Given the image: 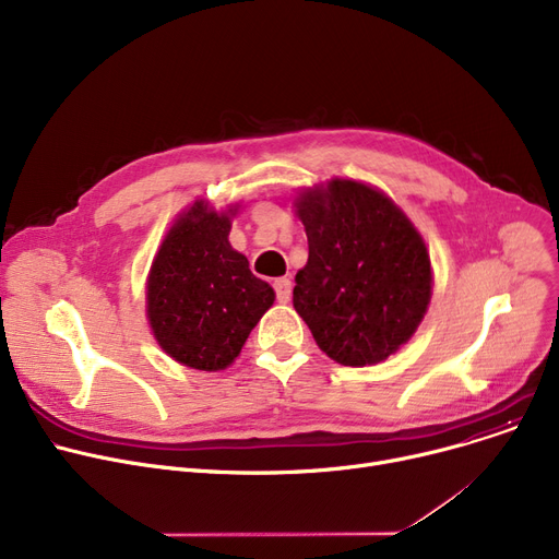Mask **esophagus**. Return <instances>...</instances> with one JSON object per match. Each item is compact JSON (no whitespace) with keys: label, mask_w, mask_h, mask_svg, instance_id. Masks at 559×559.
Returning a JSON list of instances; mask_svg holds the SVG:
<instances>
[{"label":"esophagus","mask_w":559,"mask_h":559,"mask_svg":"<svg viewBox=\"0 0 559 559\" xmlns=\"http://www.w3.org/2000/svg\"><path fill=\"white\" fill-rule=\"evenodd\" d=\"M274 289H276V299L281 304H287L289 297H292V281L289 278H276Z\"/></svg>","instance_id":"1"}]
</instances>
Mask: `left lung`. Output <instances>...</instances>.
I'll use <instances>...</instances> for the list:
<instances>
[{
	"label": "left lung",
	"mask_w": 559,
	"mask_h": 559,
	"mask_svg": "<svg viewBox=\"0 0 559 559\" xmlns=\"http://www.w3.org/2000/svg\"><path fill=\"white\" fill-rule=\"evenodd\" d=\"M295 209L308 262L292 304L317 346L346 367L388 360L415 335L432 295L419 230L388 194L348 179L306 190Z\"/></svg>",
	"instance_id": "1"
}]
</instances>
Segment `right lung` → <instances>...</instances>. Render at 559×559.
<instances>
[{
    "label": "right lung",
    "mask_w": 559,
    "mask_h": 559,
    "mask_svg": "<svg viewBox=\"0 0 559 559\" xmlns=\"http://www.w3.org/2000/svg\"><path fill=\"white\" fill-rule=\"evenodd\" d=\"M235 213L194 201L167 230L146 278V319L156 342L199 371H219L238 358L276 297L228 242Z\"/></svg>",
    "instance_id": "right-lung-1"
}]
</instances>
